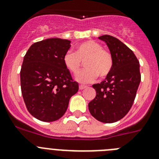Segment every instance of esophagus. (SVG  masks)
Masks as SVG:
<instances>
[{
    "instance_id": "34e87169",
    "label": "esophagus",
    "mask_w": 159,
    "mask_h": 159,
    "mask_svg": "<svg viewBox=\"0 0 159 159\" xmlns=\"http://www.w3.org/2000/svg\"><path fill=\"white\" fill-rule=\"evenodd\" d=\"M80 90H84V88H86V87H87V86H85V85H80Z\"/></svg>"
}]
</instances>
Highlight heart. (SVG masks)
Wrapping results in <instances>:
<instances>
[{
    "label": "heart",
    "instance_id": "b5f03b06",
    "mask_svg": "<svg viewBox=\"0 0 159 159\" xmlns=\"http://www.w3.org/2000/svg\"><path fill=\"white\" fill-rule=\"evenodd\" d=\"M64 64L72 74H75L80 68L81 61H84L85 69L79 72L75 80L82 84L94 82L98 75H108L113 67V58L110 52L103 49L99 43L89 40L76 47L75 53L68 51L63 58Z\"/></svg>",
    "mask_w": 159,
    "mask_h": 159
}]
</instances>
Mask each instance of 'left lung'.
I'll return each mask as SVG.
<instances>
[{"label": "left lung", "instance_id": "8db88e82", "mask_svg": "<svg viewBox=\"0 0 159 159\" xmlns=\"http://www.w3.org/2000/svg\"><path fill=\"white\" fill-rule=\"evenodd\" d=\"M106 43L113 67L100 84L92 85L96 96L88 104L91 114L103 123H113L129 113L141 80L139 64L134 53L119 39L110 35L98 37Z\"/></svg>", "mask_w": 159, "mask_h": 159}]
</instances>
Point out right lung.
<instances>
[{"instance_id": "obj_1", "label": "right lung", "mask_w": 159, "mask_h": 159, "mask_svg": "<svg viewBox=\"0 0 159 159\" xmlns=\"http://www.w3.org/2000/svg\"><path fill=\"white\" fill-rule=\"evenodd\" d=\"M71 41L53 38L30 46L23 57L20 84L29 113L38 120L55 121L66 112L68 102L79 90L65 68L63 58Z\"/></svg>"}]
</instances>
